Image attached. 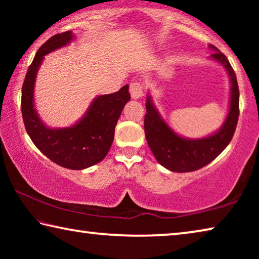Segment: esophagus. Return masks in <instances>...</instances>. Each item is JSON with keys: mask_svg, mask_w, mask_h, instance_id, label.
<instances>
[{"mask_svg": "<svg viewBox=\"0 0 259 259\" xmlns=\"http://www.w3.org/2000/svg\"><path fill=\"white\" fill-rule=\"evenodd\" d=\"M129 91L131 95V98L133 99H139L144 96V91H143V84L140 82H131L129 85Z\"/></svg>", "mask_w": 259, "mask_h": 259, "instance_id": "34e87169", "label": "esophagus"}]
</instances>
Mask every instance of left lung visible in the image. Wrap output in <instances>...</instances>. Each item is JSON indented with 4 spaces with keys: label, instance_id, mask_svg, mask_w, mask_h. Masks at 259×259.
<instances>
[{
    "label": "left lung",
    "instance_id": "1",
    "mask_svg": "<svg viewBox=\"0 0 259 259\" xmlns=\"http://www.w3.org/2000/svg\"><path fill=\"white\" fill-rule=\"evenodd\" d=\"M209 48L213 50L211 58L225 67L231 80L230 111L217 133L201 139L181 137L165 123L153 104L151 96H147L144 120L147 144L157 162L170 171L190 172L207 165L225 150L235 133L239 119V87L234 69L225 55L216 47L209 45Z\"/></svg>",
    "mask_w": 259,
    "mask_h": 259
}]
</instances>
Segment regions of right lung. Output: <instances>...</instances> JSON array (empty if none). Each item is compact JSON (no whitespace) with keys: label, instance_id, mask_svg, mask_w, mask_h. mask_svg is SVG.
<instances>
[{"label":"right lung","instance_id":"add662e5","mask_svg":"<svg viewBox=\"0 0 259 259\" xmlns=\"http://www.w3.org/2000/svg\"><path fill=\"white\" fill-rule=\"evenodd\" d=\"M73 37L71 30L56 34L37 50L21 90V114L26 131L43 154L64 168L81 170L98 163L107 155L116 122L124 105L130 100V94L126 84L116 93L99 96L76 124L68 128H48L34 107L37 69L46 55L68 45Z\"/></svg>","mask_w":259,"mask_h":259}]
</instances>
